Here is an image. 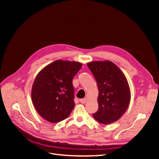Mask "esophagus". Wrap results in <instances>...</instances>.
<instances>
[{"instance_id": "esophagus-1", "label": "esophagus", "mask_w": 159, "mask_h": 159, "mask_svg": "<svg viewBox=\"0 0 159 159\" xmlns=\"http://www.w3.org/2000/svg\"><path fill=\"white\" fill-rule=\"evenodd\" d=\"M86 101H87V99L86 98H84V99H81L80 100V102L81 103H85L86 102Z\"/></svg>"}]
</instances>
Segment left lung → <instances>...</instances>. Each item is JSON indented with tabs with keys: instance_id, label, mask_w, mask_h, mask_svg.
<instances>
[{
	"instance_id": "obj_1",
	"label": "left lung",
	"mask_w": 159,
	"mask_h": 159,
	"mask_svg": "<svg viewBox=\"0 0 159 159\" xmlns=\"http://www.w3.org/2000/svg\"><path fill=\"white\" fill-rule=\"evenodd\" d=\"M97 81L98 110L93 113L98 122L108 125L125 113L131 100V91L126 77L112 61H94L88 63Z\"/></svg>"
}]
</instances>
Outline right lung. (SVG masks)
Returning a JSON list of instances; mask_svg holds the SVG:
<instances>
[{
  "label": "right lung",
  "mask_w": 159,
  "mask_h": 159,
  "mask_svg": "<svg viewBox=\"0 0 159 159\" xmlns=\"http://www.w3.org/2000/svg\"><path fill=\"white\" fill-rule=\"evenodd\" d=\"M81 66L78 61L58 60L37 74L32 100L37 112L46 121L56 123L69 117L75 106L72 80Z\"/></svg>",
  "instance_id": "1"
}]
</instances>
